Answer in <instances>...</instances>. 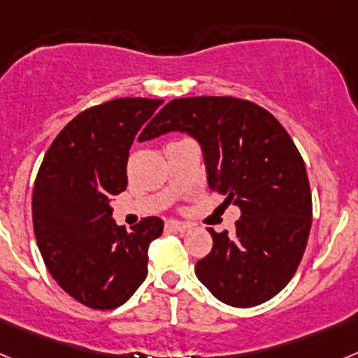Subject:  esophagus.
Segmentation results:
<instances>
[{
  "label": "esophagus",
  "instance_id": "esophagus-1",
  "mask_svg": "<svg viewBox=\"0 0 358 358\" xmlns=\"http://www.w3.org/2000/svg\"><path fill=\"white\" fill-rule=\"evenodd\" d=\"M166 227H170V229H176V231H181V233H185V231L189 229V224L179 222V220H169V222H166Z\"/></svg>",
  "mask_w": 358,
  "mask_h": 358
}]
</instances>
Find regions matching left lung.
<instances>
[{
  "instance_id": "8db88e82",
  "label": "left lung",
  "mask_w": 358,
  "mask_h": 358,
  "mask_svg": "<svg viewBox=\"0 0 358 358\" xmlns=\"http://www.w3.org/2000/svg\"><path fill=\"white\" fill-rule=\"evenodd\" d=\"M172 131L201 143L210 188L242 211L233 235L208 227L213 248L195 274L226 305L268 301L292 280L312 226L308 176L292 138L264 107L233 96L176 98L140 141Z\"/></svg>"
}]
</instances>
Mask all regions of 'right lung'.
<instances>
[{
	"label": "right lung",
	"mask_w": 358,
	"mask_h": 358,
	"mask_svg": "<svg viewBox=\"0 0 358 358\" xmlns=\"http://www.w3.org/2000/svg\"><path fill=\"white\" fill-rule=\"evenodd\" d=\"M163 100L116 98L82 110L44 156L31 195L34 233L44 265L64 292L94 310L123 305L147 278L159 217L127 231L110 218V195L127 188L134 136Z\"/></svg>",
	"instance_id": "add662e5"
}]
</instances>
